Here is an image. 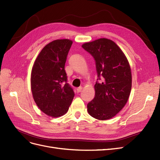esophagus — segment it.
Listing matches in <instances>:
<instances>
[{
	"mask_svg": "<svg viewBox=\"0 0 160 160\" xmlns=\"http://www.w3.org/2000/svg\"><path fill=\"white\" fill-rule=\"evenodd\" d=\"M82 90V87H79V88H78L76 89L77 92H80Z\"/></svg>",
	"mask_w": 160,
	"mask_h": 160,
	"instance_id": "34e87169",
	"label": "esophagus"
}]
</instances>
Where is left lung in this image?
Returning <instances> with one entry per match:
<instances>
[{
  "label": "left lung",
  "instance_id": "obj_1",
  "mask_svg": "<svg viewBox=\"0 0 160 160\" xmlns=\"http://www.w3.org/2000/svg\"><path fill=\"white\" fill-rule=\"evenodd\" d=\"M82 46L94 58L98 77L94 85L95 97L88 104L87 110L96 119H110L122 109L130 96V64L119 46L111 40L100 38Z\"/></svg>",
  "mask_w": 160,
  "mask_h": 160
}]
</instances>
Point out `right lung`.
Here are the masks:
<instances>
[{
  "mask_svg": "<svg viewBox=\"0 0 160 160\" xmlns=\"http://www.w3.org/2000/svg\"><path fill=\"white\" fill-rule=\"evenodd\" d=\"M72 41L56 40L46 45L33 65L30 83L39 109L52 117L68 112L74 92L67 82L65 63Z\"/></svg>",
  "mask_w": 160,
  "mask_h": 160,
  "instance_id": "1",
  "label": "right lung"
}]
</instances>
